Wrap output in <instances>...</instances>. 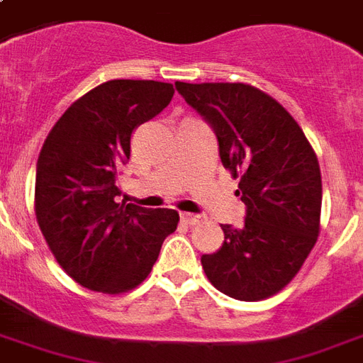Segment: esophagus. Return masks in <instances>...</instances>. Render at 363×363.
<instances>
[{"instance_id": "obj_1", "label": "esophagus", "mask_w": 363, "mask_h": 363, "mask_svg": "<svg viewBox=\"0 0 363 363\" xmlns=\"http://www.w3.org/2000/svg\"><path fill=\"white\" fill-rule=\"evenodd\" d=\"M181 218L186 225H200L203 217L201 215H194V213H181Z\"/></svg>"}]
</instances>
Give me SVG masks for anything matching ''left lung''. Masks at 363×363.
<instances>
[{
  "label": "left lung",
  "instance_id": "8db88e82",
  "mask_svg": "<svg viewBox=\"0 0 363 363\" xmlns=\"http://www.w3.org/2000/svg\"><path fill=\"white\" fill-rule=\"evenodd\" d=\"M175 89L209 123L218 156L245 203L201 267L218 291L261 301L293 280L320 234L322 173L303 129L280 102L245 83H182Z\"/></svg>",
  "mask_w": 363,
  "mask_h": 363
}]
</instances>
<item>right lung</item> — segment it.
I'll return each mask as SVG.
<instances>
[{
  "label": "right lung",
  "mask_w": 363,
  "mask_h": 363,
  "mask_svg": "<svg viewBox=\"0 0 363 363\" xmlns=\"http://www.w3.org/2000/svg\"><path fill=\"white\" fill-rule=\"evenodd\" d=\"M171 83L112 79L77 99L47 135L35 167V217L60 267L102 293L137 287L150 274L175 209L121 201L116 177L131 137L173 99Z\"/></svg>",
  "instance_id": "add662e5"
}]
</instances>
